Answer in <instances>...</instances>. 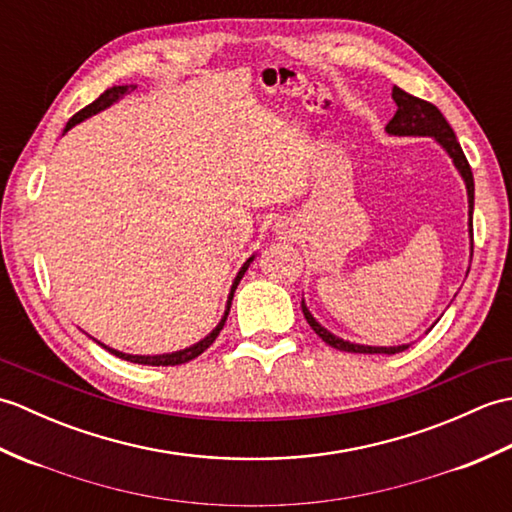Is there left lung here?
Here are the masks:
<instances>
[{"label": "left lung", "mask_w": 512, "mask_h": 512, "mask_svg": "<svg viewBox=\"0 0 512 512\" xmlns=\"http://www.w3.org/2000/svg\"><path fill=\"white\" fill-rule=\"evenodd\" d=\"M391 99L396 101L398 110H396L394 118H391V121L387 123L385 132L389 136H429V138H433L444 151H447V156L453 160V167L458 169V173L462 176L464 187H466V198H469V237H471V257H473L475 182H473V171L469 167V160H466L464 151H462V147L458 143V138H455V132H453L451 125L447 123V118L442 116V112L438 110L436 105L422 101V99H418V96L407 94L405 90H400L398 85H394ZM466 275H469V273H466ZM301 310H303V317H306V321L310 323V328L317 332L325 343L332 345L334 350L352 352V354H398V352L407 350V347H409V343L389 345V347L350 343V341L341 339V336L332 334L328 328H323V325L312 317V312L308 310L306 301H303V299H301ZM433 325H436V323H433ZM433 325H431V328H433Z\"/></svg>", "instance_id": "1"}]
</instances>
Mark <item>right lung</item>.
<instances>
[{"label": "right lung", "mask_w": 512, "mask_h": 512, "mask_svg": "<svg viewBox=\"0 0 512 512\" xmlns=\"http://www.w3.org/2000/svg\"><path fill=\"white\" fill-rule=\"evenodd\" d=\"M129 88H132V85H114V88H110V90H105L99 99H96L94 103H90L88 107H83L81 112H76L70 121H68V125H65V129H63V134L68 132V129H72L74 125H79V123H83L85 118H90V116H94V114H99V112H103V110H107V107L110 105H114L116 101H121L123 96L129 92ZM255 259V255H250L246 262H244V266L239 268V273H237V277L233 279V286H231V292H228V299H226V308H224V314H222V319H220V323L215 325V328L204 336V339H200L198 343H193V345H189V347H184V350H178V352H169V354H125V352H118V350H114V347H107L105 343H101V341H96L99 343L101 347H105L107 352L110 354H114V356H118V358H123V361H129V363H138V365H154V367H167V365H182V363H189V361H193L195 356H200L206 347H209L215 339H217V334H220V330L224 328V323H226V317H228V310H231V301H233V295H235V288H237V284L239 281H242V277H244V273L248 270V266H250V262H253Z\"/></svg>", "instance_id": "add662e5"}]
</instances>
